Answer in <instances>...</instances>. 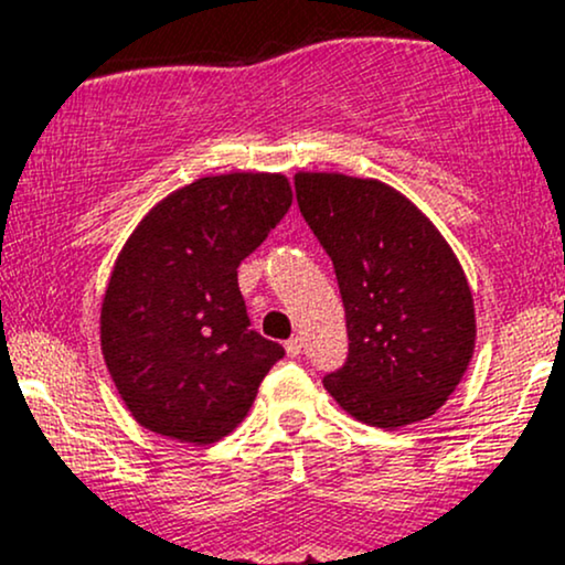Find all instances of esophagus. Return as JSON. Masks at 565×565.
<instances>
[{
	"label": "esophagus",
	"mask_w": 565,
	"mask_h": 565,
	"mask_svg": "<svg viewBox=\"0 0 565 565\" xmlns=\"http://www.w3.org/2000/svg\"><path fill=\"white\" fill-rule=\"evenodd\" d=\"M284 348H287V355H291V359H297V355L302 353V342H300V337H291V340L284 342Z\"/></svg>",
	"instance_id": "1"
}]
</instances>
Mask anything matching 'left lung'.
Masks as SVG:
<instances>
[{
	"mask_svg": "<svg viewBox=\"0 0 565 565\" xmlns=\"http://www.w3.org/2000/svg\"><path fill=\"white\" fill-rule=\"evenodd\" d=\"M295 191L345 305L348 361L323 387L359 423H423L457 391L476 350L462 265L430 217L382 180L297 172Z\"/></svg>",
	"mask_w": 565,
	"mask_h": 565,
	"instance_id": "1",
	"label": "left lung"
}]
</instances>
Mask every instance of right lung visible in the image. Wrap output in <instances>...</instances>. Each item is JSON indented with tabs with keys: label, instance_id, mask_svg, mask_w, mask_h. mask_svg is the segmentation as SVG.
I'll use <instances>...</instances> for the list:
<instances>
[{
	"label": "right lung",
	"instance_id": "add662e5",
	"mask_svg": "<svg viewBox=\"0 0 565 565\" xmlns=\"http://www.w3.org/2000/svg\"><path fill=\"white\" fill-rule=\"evenodd\" d=\"M291 206L278 172H228L164 196L121 246L100 350L146 430L206 446L236 430L284 355L249 329L238 265Z\"/></svg>",
	"mask_w": 565,
	"mask_h": 565
}]
</instances>
